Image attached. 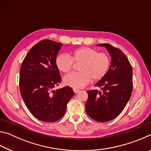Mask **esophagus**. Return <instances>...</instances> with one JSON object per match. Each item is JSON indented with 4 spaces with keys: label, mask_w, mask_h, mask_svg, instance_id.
Returning <instances> with one entry per match:
<instances>
[{
    "label": "esophagus",
    "mask_w": 151,
    "mask_h": 151,
    "mask_svg": "<svg viewBox=\"0 0 151 151\" xmlns=\"http://www.w3.org/2000/svg\"><path fill=\"white\" fill-rule=\"evenodd\" d=\"M73 91L75 92V93H78L79 91H80V90H79V89H78V88H73Z\"/></svg>",
    "instance_id": "esophagus-1"
}]
</instances>
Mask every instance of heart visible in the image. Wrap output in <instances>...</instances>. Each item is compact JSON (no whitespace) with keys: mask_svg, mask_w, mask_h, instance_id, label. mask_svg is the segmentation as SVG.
<instances>
[{"mask_svg":"<svg viewBox=\"0 0 151 151\" xmlns=\"http://www.w3.org/2000/svg\"><path fill=\"white\" fill-rule=\"evenodd\" d=\"M73 62L81 63L80 73H72L63 78L65 85L74 88H82L93 79L98 81L104 78L108 73L111 60L104 52H99L94 48L82 47L74 50L70 57L60 54L56 58V66L60 72L66 73L72 69Z\"/></svg>","mask_w":151,"mask_h":151,"instance_id":"obj_1","label":"heart"}]
</instances>
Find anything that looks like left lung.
I'll list each match as a JSON object with an SVG mask.
<instances>
[{
	"instance_id": "1",
	"label": "left lung",
	"mask_w": 151,
	"mask_h": 151,
	"mask_svg": "<svg viewBox=\"0 0 151 151\" xmlns=\"http://www.w3.org/2000/svg\"><path fill=\"white\" fill-rule=\"evenodd\" d=\"M97 46L106 48L111 57L108 73L95 84L102 91H87L86 113L96 121L104 122L119 116L129 101L132 91V68L129 60L119 48L109 44Z\"/></svg>"
}]
</instances>
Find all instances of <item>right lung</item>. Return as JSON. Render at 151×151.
Instances as JSON below:
<instances>
[{
	"mask_svg": "<svg viewBox=\"0 0 151 151\" xmlns=\"http://www.w3.org/2000/svg\"><path fill=\"white\" fill-rule=\"evenodd\" d=\"M63 44L45 39L28 52L20 70V91L29 111L43 122L59 120L74 95L69 86L52 90L60 83L56 58Z\"/></svg>",
	"mask_w": 151,
	"mask_h": 151,
	"instance_id": "obj_1",
	"label": "right lung"
}]
</instances>
